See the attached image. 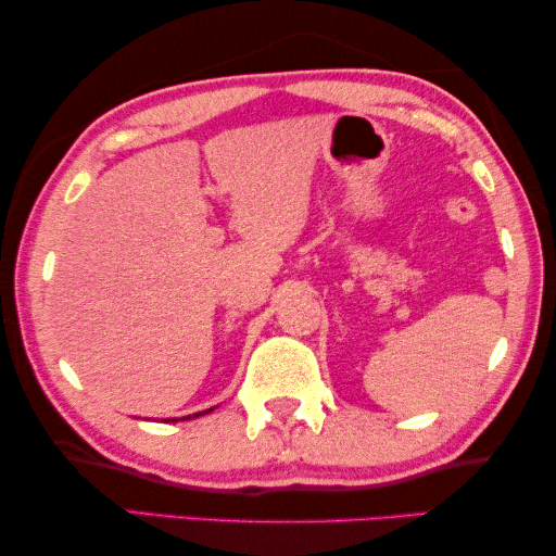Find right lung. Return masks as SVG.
Listing matches in <instances>:
<instances>
[{
    "label": "right lung",
    "instance_id": "add662e5",
    "mask_svg": "<svg viewBox=\"0 0 556 556\" xmlns=\"http://www.w3.org/2000/svg\"><path fill=\"white\" fill-rule=\"evenodd\" d=\"M206 412H212V408H206ZM206 412H199V414H194V416H202V414H206Z\"/></svg>",
    "mask_w": 556,
    "mask_h": 556
}]
</instances>
